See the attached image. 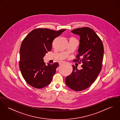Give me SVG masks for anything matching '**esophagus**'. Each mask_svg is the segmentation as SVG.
<instances>
[{
  "instance_id": "1",
  "label": "esophagus",
  "mask_w": 120,
  "mask_h": 120,
  "mask_svg": "<svg viewBox=\"0 0 120 120\" xmlns=\"http://www.w3.org/2000/svg\"><path fill=\"white\" fill-rule=\"evenodd\" d=\"M64 63L65 62H60V63H59V65H61L62 64H64Z\"/></svg>"
}]
</instances>
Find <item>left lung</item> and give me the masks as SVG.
Listing matches in <instances>:
<instances>
[{
	"instance_id": "obj_1",
	"label": "left lung",
	"mask_w": 120,
	"mask_h": 120,
	"mask_svg": "<svg viewBox=\"0 0 120 120\" xmlns=\"http://www.w3.org/2000/svg\"><path fill=\"white\" fill-rule=\"evenodd\" d=\"M71 32L80 36L79 54L74 62L80 63L83 69L78 70L74 65L73 71L65 79L66 85L76 91L89 88L96 79L101 70L104 47L101 40L92 29L77 28Z\"/></svg>"
}]
</instances>
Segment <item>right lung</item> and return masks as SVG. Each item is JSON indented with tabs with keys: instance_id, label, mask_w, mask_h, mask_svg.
<instances>
[{
	"instance_id": "obj_1",
	"label": "right lung",
	"mask_w": 120,
	"mask_h": 120,
	"mask_svg": "<svg viewBox=\"0 0 120 120\" xmlns=\"http://www.w3.org/2000/svg\"><path fill=\"white\" fill-rule=\"evenodd\" d=\"M65 30L34 29L23 40L20 48L19 66L23 77L30 85L41 89L51 82L59 64L46 65L43 58L52 50L54 39Z\"/></svg>"
}]
</instances>
